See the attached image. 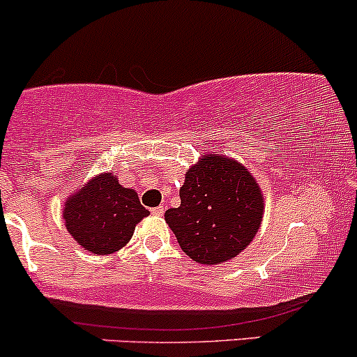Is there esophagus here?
I'll use <instances>...</instances> for the list:
<instances>
[{"instance_id":"esophagus-1","label":"esophagus","mask_w":357,"mask_h":357,"mask_svg":"<svg viewBox=\"0 0 357 357\" xmlns=\"http://www.w3.org/2000/svg\"><path fill=\"white\" fill-rule=\"evenodd\" d=\"M163 213H165V208H163V206H158V208L151 209V214H153V216H163Z\"/></svg>"}]
</instances>
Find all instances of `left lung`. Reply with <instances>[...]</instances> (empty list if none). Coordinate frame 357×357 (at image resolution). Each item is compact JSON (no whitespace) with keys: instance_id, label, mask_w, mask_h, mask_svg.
I'll list each match as a JSON object with an SVG mask.
<instances>
[{"instance_id":"left-lung-1","label":"left lung","mask_w":357,"mask_h":357,"mask_svg":"<svg viewBox=\"0 0 357 357\" xmlns=\"http://www.w3.org/2000/svg\"><path fill=\"white\" fill-rule=\"evenodd\" d=\"M264 216V194L238 160L202 153L185 172L180 206L165 221L194 262L218 266L235 259L255 238Z\"/></svg>"}]
</instances>
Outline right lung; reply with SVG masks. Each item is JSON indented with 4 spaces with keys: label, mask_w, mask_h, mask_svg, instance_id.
I'll return each instance as SVG.
<instances>
[{
    "label": "right lung",
    "mask_w": 357,
    "mask_h": 357,
    "mask_svg": "<svg viewBox=\"0 0 357 357\" xmlns=\"http://www.w3.org/2000/svg\"><path fill=\"white\" fill-rule=\"evenodd\" d=\"M148 214L136 190L122 187L114 172L91 177L63 206L68 233L95 255H109L126 247L136 225Z\"/></svg>",
    "instance_id": "right-lung-1"
}]
</instances>
